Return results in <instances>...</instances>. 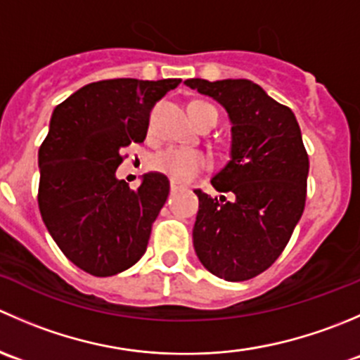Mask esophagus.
I'll return each instance as SVG.
<instances>
[{
    "mask_svg": "<svg viewBox=\"0 0 360 360\" xmlns=\"http://www.w3.org/2000/svg\"><path fill=\"white\" fill-rule=\"evenodd\" d=\"M181 188H183V186H181L179 183H176V181H172V183H170V191H172V193H174V191H179Z\"/></svg>",
    "mask_w": 360,
    "mask_h": 360,
    "instance_id": "esophagus-1",
    "label": "esophagus"
}]
</instances>
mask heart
<instances>
[{"mask_svg": "<svg viewBox=\"0 0 360 360\" xmlns=\"http://www.w3.org/2000/svg\"><path fill=\"white\" fill-rule=\"evenodd\" d=\"M203 110H216V108L209 103H203V101H193L188 106V112H190L193 122H197L198 115ZM150 169L158 174H163V176L169 177L170 181H176V183H188L203 170L209 169V158L198 150L170 146L151 157Z\"/></svg>", "mask_w": 360, "mask_h": 360, "instance_id": "1", "label": "heart"}]
</instances>
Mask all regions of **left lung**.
Masks as SVG:
<instances>
[{
    "instance_id": "left-lung-1",
    "label": "left lung",
    "mask_w": 360,
    "mask_h": 360,
    "mask_svg": "<svg viewBox=\"0 0 360 360\" xmlns=\"http://www.w3.org/2000/svg\"><path fill=\"white\" fill-rule=\"evenodd\" d=\"M184 83L217 101L231 122L230 162L210 179L223 195L195 190V252L216 277L249 281L275 263L303 214L310 162L300 125L250 79Z\"/></svg>"
}]
</instances>
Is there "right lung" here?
<instances>
[{
    "label": "right lung",
    "mask_w": 360,
    "mask_h": 360,
    "mask_svg": "<svg viewBox=\"0 0 360 360\" xmlns=\"http://www.w3.org/2000/svg\"><path fill=\"white\" fill-rule=\"evenodd\" d=\"M179 83L103 79L76 90L52 112L38 151L39 212L64 256L86 274L111 277L146 252L169 179L148 172L130 190L116 169L123 148L146 139L155 104Z\"/></svg>",
    "instance_id": "right-lung-1"
}]
</instances>
